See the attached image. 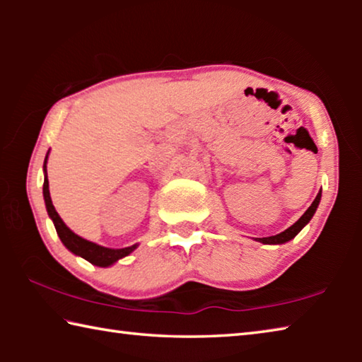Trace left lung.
<instances>
[{"label":"left lung","mask_w":362,"mask_h":362,"mask_svg":"<svg viewBox=\"0 0 362 362\" xmlns=\"http://www.w3.org/2000/svg\"><path fill=\"white\" fill-rule=\"evenodd\" d=\"M320 199H321V192L317 193V196L313 201V204H311L308 209H306L303 216L300 217L292 226H289V228L284 230L283 233H279V235H274V236H268V238H257V240H259L263 244H283V243L291 241L292 238H296L297 233L302 230L306 223L310 222L311 217H313V214L316 212V207H317V204H320Z\"/></svg>","instance_id":"1"}]
</instances>
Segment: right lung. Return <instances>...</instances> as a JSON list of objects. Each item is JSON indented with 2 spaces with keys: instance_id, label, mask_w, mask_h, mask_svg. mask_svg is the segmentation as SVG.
Segmentation results:
<instances>
[{
  "instance_id": "right-lung-1",
  "label": "right lung",
  "mask_w": 362,
  "mask_h": 362,
  "mask_svg": "<svg viewBox=\"0 0 362 362\" xmlns=\"http://www.w3.org/2000/svg\"><path fill=\"white\" fill-rule=\"evenodd\" d=\"M47 159V156H46ZM46 159H45V174H46ZM42 194H45V201H46V209L49 217L52 218L54 226H56L57 235L60 238V241L65 244V247L71 250L73 254H76L79 257H83L90 263H94L97 267H108L115 263L116 260L122 259V257L129 255L134 249L137 247V244H134L131 247H122V249H108V247H102L99 244H94L90 241H86L83 238H79L75 235L69 226H66L62 218L59 217V214L56 212L51 201V194H49V182H47V174L45 175V185H42Z\"/></svg>"
}]
</instances>
